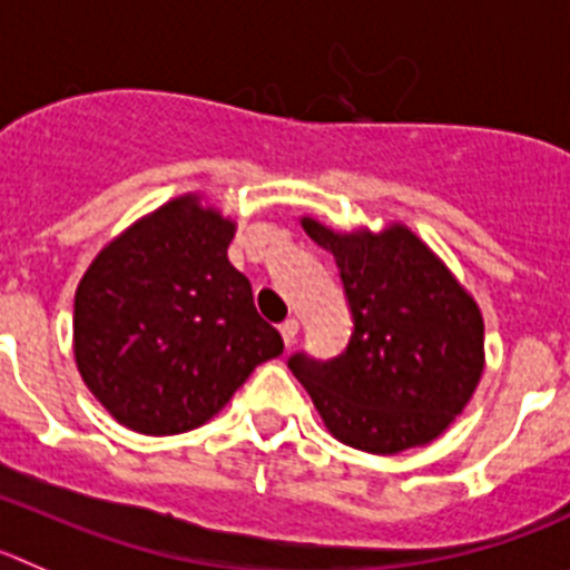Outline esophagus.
Here are the masks:
<instances>
[{
	"label": "esophagus",
	"mask_w": 570,
	"mask_h": 570,
	"mask_svg": "<svg viewBox=\"0 0 570 570\" xmlns=\"http://www.w3.org/2000/svg\"><path fill=\"white\" fill-rule=\"evenodd\" d=\"M278 332H281V337H284L286 345L295 343V337H297V321H295V317H286V321L278 326Z\"/></svg>",
	"instance_id": "1"
}]
</instances>
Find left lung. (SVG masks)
Listing matches in <instances>:
<instances>
[{"label":"left lung","mask_w":570,"mask_h":570,"mask_svg":"<svg viewBox=\"0 0 570 570\" xmlns=\"http://www.w3.org/2000/svg\"><path fill=\"white\" fill-rule=\"evenodd\" d=\"M301 225L337 261L354 321L337 357H289L328 433L374 455L439 439L481 380L478 303L405 225L334 233L309 216Z\"/></svg>","instance_id":"obj_1"}]
</instances>
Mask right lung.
I'll return each mask as SVG.
<instances>
[{
	"instance_id": "1",
	"label": "right lung",
	"mask_w": 570,
	"mask_h": 570,
	"mask_svg": "<svg viewBox=\"0 0 570 570\" xmlns=\"http://www.w3.org/2000/svg\"><path fill=\"white\" fill-rule=\"evenodd\" d=\"M236 225L188 194L106 244L76 292V363L100 405L146 435L216 416L284 351L227 261Z\"/></svg>"
}]
</instances>
